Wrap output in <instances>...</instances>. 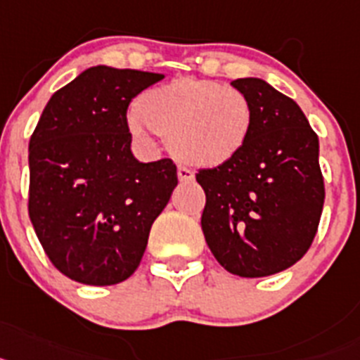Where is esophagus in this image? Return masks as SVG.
<instances>
[{
  "label": "esophagus",
  "mask_w": 360,
  "mask_h": 360,
  "mask_svg": "<svg viewBox=\"0 0 360 360\" xmlns=\"http://www.w3.org/2000/svg\"><path fill=\"white\" fill-rule=\"evenodd\" d=\"M177 177H179L181 183H192V181L195 179L193 172L190 170V168H184V167L177 168Z\"/></svg>",
  "instance_id": "34e87169"
}]
</instances>
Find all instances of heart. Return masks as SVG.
Listing matches in <instances>:
<instances>
[{
  "instance_id": "b5f03b06",
  "label": "heart",
  "mask_w": 360,
  "mask_h": 360,
  "mask_svg": "<svg viewBox=\"0 0 360 360\" xmlns=\"http://www.w3.org/2000/svg\"><path fill=\"white\" fill-rule=\"evenodd\" d=\"M254 121V106L236 86L179 77L143 92L128 128L141 143L159 134L183 162L212 168L239 155L250 141Z\"/></svg>"
}]
</instances>
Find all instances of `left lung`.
Returning a JSON list of instances; mask_svg holds the SVG:
<instances>
[{
	"mask_svg": "<svg viewBox=\"0 0 360 360\" xmlns=\"http://www.w3.org/2000/svg\"><path fill=\"white\" fill-rule=\"evenodd\" d=\"M255 121L239 155L195 176L206 193L201 228L224 270L266 277L311 246L324 205L319 137L293 99L259 77L232 81Z\"/></svg>",
	"mask_w": 360,
	"mask_h": 360,
	"instance_id": "1",
	"label": "left lung"
}]
</instances>
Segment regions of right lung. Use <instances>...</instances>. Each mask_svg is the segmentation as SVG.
<instances>
[{
  "instance_id": "add662e5",
  "label": "right lung",
  "mask_w": 360,
  "mask_h": 360,
  "mask_svg": "<svg viewBox=\"0 0 360 360\" xmlns=\"http://www.w3.org/2000/svg\"><path fill=\"white\" fill-rule=\"evenodd\" d=\"M162 74L90 67L50 98L29 143V215L68 279L110 286L137 270L177 186L170 159L134 158L127 108Z\"/></svg>"
}]
</instances>
